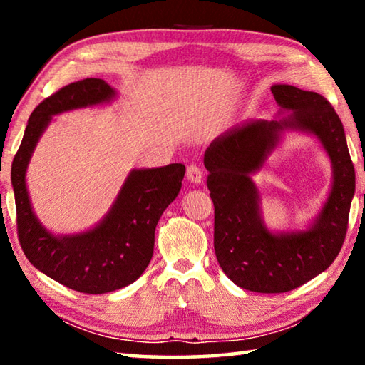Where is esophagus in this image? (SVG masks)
<instances>
[{
    "label": "esophagus",
    "instance_id": "34e87169",
    "mask_svg": "<svg viewBox=\"0 0 365 365\" xmlns=\"http://www.w3.org/2000/svg\"><path fill=\"white\" fill-rule=\"evenodd\" d=\"M205 177V170H202L197 164H190L187 169V178L193 183H200Z\"/></svg>",
    "mask_w": 365,
    "mask_h": 365
}]
</instances>
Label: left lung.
<instances>
[{
  "mask_svg": "<svg viewBox=\"0 0 365 365\" xmlns=\"http://www.w3.org/2000/svg\"><path fill=\"white\" fill-rule=\"evenodd\" d=\"M275 101L293 110L288 120H256L222 135L205 153L214 202V250L233 283L256 293H285L329 269L344 243L356 174L343 123L330 101L293 85L272 86ZM283 126L302 128L323 141L334 163V187L307 232L272 235L257 212L249 175L262 167Z\"/></svg>",
  "mask_w": 365,
  "mask_h": 365,
  "instance_id": "left-lung-1",
  "label": "left lung"
}]
</instances>
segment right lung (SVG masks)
I'll use <instances>...</instances> for the list:
<instances>
[{
  "label": "right lung",
  "instance_id": "obj_1",
  "mask_svg": "<svg viewBox=\"0 0 365 365\" xmlns=\"http://www.w3.org/2000/svg\"><path fill=\"white\" fill-rule=\"evenodd\" d=\"M114 90L101 78L63 86L34 109L11 168L17 237L24 255L43 274L71 289L103 294L130 285L143 274L154 250V230L182 188L183 164L133 170L108 217L93 230L58 238L46 232L30 207L26 169L53 115L109 101Z\"/></svg>",
  "mask_w": 365,
  "mask_h": 365
}]
</instances>
